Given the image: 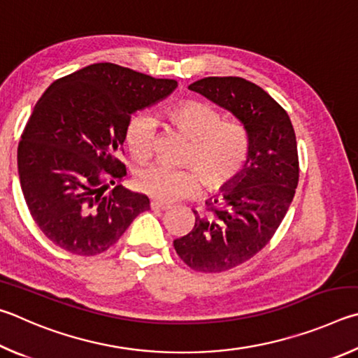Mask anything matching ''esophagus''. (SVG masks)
Here are the masks:
<instances>
[{
  "label": "esophagus",
  "instance_id": "34e87169",
  "mask_svg": "<svg viewBox=\"0 0 358 358\" xmlns=\"http://www.w3.org/2000/svg\"><path fill=\"white\" fill-rule=\"evenodd\" d=\"M150 209H152V210H168L169 206L159 203V201H152V203H150Z\"/></svg>",
  "mask_w": 358,
  "mask_h": 358
}]
</instances>
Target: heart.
<instances>
[{"instance_id": "heart-1", "label": "heart", "mask_w": 358, "mask_h": 358, "mask_svg": "<svg viewBox=\"0 0 358 358\" xmlns=\"http://www.w3.org/2000/svg\"><path fill=\"white\" fill-rule=\"evenodd\" d=\"M166 116L190 140L185 162L196 169L150 165L138 171L136 189L160 203H174L195 195L199 190V178L210 192L233 182L245 166L250 154L247 130L237 122L223 121L220 111L198 100L173 106ZM154 138L152 117L138 113L129 119L124 141L135 160L149 159Z\"/></svg>"}]
</instances>
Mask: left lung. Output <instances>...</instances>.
Masks as SVG:
<instances>
[{
	"label": "left lung",
	"instance_id": "obj_1",
	"mask_svg": "<svg viewBox=\"0 0 358 358\" xmlns=\"http://www.w3.org/2000/svg\"><path fill=\"white\" fill-rule=\"evenodd\" d=\"M243 124L250 154L239 176L217 199L209 215L195 212V227L174 241V250L198 272L218 273L253 258L272 239L299 184L296 131L283 106L241 77H208L189 86Z\"/></svg>",
	"mask_w": 358,
	"mask_h": 358
}]
</instances>
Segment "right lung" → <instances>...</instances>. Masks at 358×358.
<instances>
[{"label": "right lung", "mask_w": 358, "mask_h": 358, "mask_svg": "<svg viewBox=\"0 0 358 358\" xmlns=\"http://www.w3.org/2000/svg\"><path fill=\"white\" fill-rule=\"evenodd\" d=\"M176 80L97 62L53 81L37 100L18 143L17 163L31 217L55 245L78 256L103 253L150 209L122 185L116 159L136 110L169 96Z\"/></svg>", "instance_id": "1"}]
</instances>
